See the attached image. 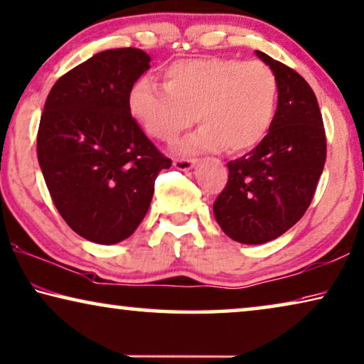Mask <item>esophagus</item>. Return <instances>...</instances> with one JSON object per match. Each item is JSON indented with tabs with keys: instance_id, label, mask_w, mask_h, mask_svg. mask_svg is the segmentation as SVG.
Segmentation results:
<instances>
[{
	"instance_id": "1",
	"label": "esophagus",
	"mask_w": 364,
	"mask_h": 364,
	"mask_svg": "<svg viewBox=\"0 0 364 364\" xmlns=\"http://www.w3.org/2000/svg\"><path fill=\"white\" fill-rule=\"evenodd\" d=\"M196 164V159H175L173 165L178 170H191Z\"/></svg>"
}]
</instances>
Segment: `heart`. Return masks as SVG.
I'll use <instances>...</instances> for the list:
<instances>
[{"instance_id":"obj_1","label":"heart","mask_w":364,"mask_h":364,"mask_svg":"<svg viewBox=\"0 0 364 364\" xmlns=\"http://www.w3.org/2000/svg\"><path fill=\"white\" fill-rule=\"evenodd\" d=\"M279 79L262 61L207 56L180 60L165 69V87L137 79L128 107L147 136L171 142L196 118L203 128L186 144L188 151L241 154L256 147L274 123Z\"/></svg>"}]
</instances>
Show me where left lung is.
Returning <instances> with one entry per match:
<instances>
[{
	"label": "left lung",
	"instance_id": "left-lung-1",
	"mask_svg": "<svg viewBox=\"0 0 364 364\" xmlns=\"http://www.w3.org/2000/svg\"><path fill=\"white\" fill-rule=\"evenodd\" d=\"M279 79V103L264 139L228 161V181L213 203L217 223L230 238L262 245L279 238L308 210L324 170L327 141L313 89L299 74L262 51Z\"/></svg>",
	"mask_w": 364,
	"mask_h": 364
}]
</instances>
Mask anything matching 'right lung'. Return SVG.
Returning a JSON list of instances; mask_svg holds the SVG:
<instances>
[{
	"mask_svg": "<svg viewBox=\"0 0 364 364\" xmlns=\"http://www.w3.org/2000/svg\"><path fill=\"white\" fill-rule=\"evenodd\" d=\"M149 61L139 48L100 51L56 80L40 118L37 157L53 204L94 243L114 245L134 233L159 173L171 166L128 107Z\"/></svg>",
	"mask_w": 364,
	"mask_h": 364,
	"instance_id": "1",
	"label": "right lung"
}]
</instances>
